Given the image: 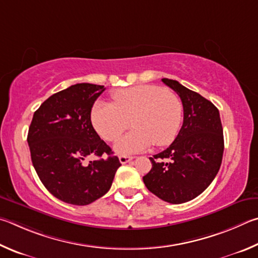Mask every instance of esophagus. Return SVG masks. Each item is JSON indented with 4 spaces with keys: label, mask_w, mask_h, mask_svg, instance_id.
Wrapping results in <instances>:
<instances>
[{
    "label": "esophagus",
    "mask_w": 258,
    "mask_h": 258,
    "mask_svg": "<svg viewBox=\"0 0 258 258\" xmlns=\"http://www.w3.org/2000/svg\"><path fill=\"white\" fill-rule=\"evenodd\" d=\"M133 159H134L133 156H126V155H121V156L119 157V160H120V163H121V164H125V163H128V162L133 161Z\"/></svg>",
    "instance_id": "1"
}]
</instances>
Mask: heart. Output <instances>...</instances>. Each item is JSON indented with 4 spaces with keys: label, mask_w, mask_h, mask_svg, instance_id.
Returning <instances> with one entry per match:
<instances>
[{
    "label": "heart",
    "mask_w": 258,
    "mask_h": 258,
    "mask_svg": "<svg viewBox=\"0 0 258 258\" xmlns=\"http://www.w3.org/2000/svg\"><path fill=\"white\" fill-rule=\"evenodd\" d=\"M114 104L98 102L92 110L93 125L99 136L114 142L132 125L134 132L121 138L119 154L146 151L153 143L166 146L174 141L182 120V104L177 95L154 85L120 89L112 95Z\"/></svg>",
    "instance_id": "b5f03b06"
}]
</instances>
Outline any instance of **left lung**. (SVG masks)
Instances as JSON below:
<instances>
[{
  "instance_id": "1",
  "label": "left lung",
  "mask_w": 258,
  "mask_h": 258,
  "mask_svg": "<svg viewBox=\"0 0 258 258\" xmlns=\"http://www.w3.org/2000/svg\"><path fill=\"white\" fill-rule=\"evenodd\" d=\"M162 81L181 99L183 123L174 142L150 157L152 169L143 180L162 201L181 204L201 195L218 174L224 150L223 129L213 103L177 80Z\"/></svg>"
}]
</instances>
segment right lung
I'll return each mask as SVG.
<instances>
[{
	"label": "right lung",
	"instance_id": "add662e5",
	"mask_svg": "<svg viewBox=\"0 0 258 258\" xmlns=\"http://www.w3.org/2000/svg\"><path fill=\"white\" fill-rule=\"evenodd\" d=\"M104 90L101 85H72L49 96L31 120L27 142L34 168L45 188L68 204L88 205L105 195L121 165L90 120ZM103 154L107 159L87 161Z\"/></svg>",
	"mask_w": 258,
	"mask_h": 258
}]
</instances>
